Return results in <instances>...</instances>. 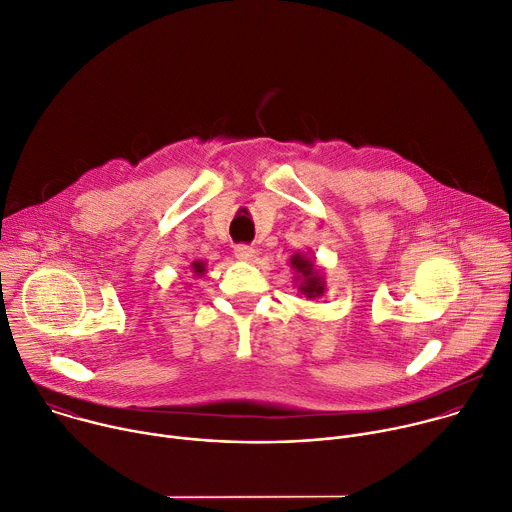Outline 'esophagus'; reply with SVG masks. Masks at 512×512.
Listing matches in <instances>:
<instances>
[{"instance_id":"34e87169","label":"esophagus","mask_w":512,"mask_h":512,"mask_svg":"<svg viewBox=\"0 0 512 512\" xmlns=\"http://www.w3.org/2000/svg\"><path fill=\"white\" fill-rule=\"evenodd\" d=\"M235 257L239 261H251L255 257V249L251 245H237L235 247Z\"/></svg>"}]
</instances>
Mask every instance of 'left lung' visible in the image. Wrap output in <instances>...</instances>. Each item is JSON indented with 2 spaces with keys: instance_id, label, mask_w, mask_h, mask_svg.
<instances>
[{
  "instance_id": "left-lung-1",
  "label": "left lung",
  "mask_w": 512,
  "mask_h": 512,
  "mask_svg": "<svg viewBox=\"0 0 512 512\" xmlns=\"http://www.w3.org/2000/svg\"><path fill=\"white\" fill-rule=\"evenodd\" d=\"M289 263H291V267H293V271H295V275H297V281H299V287H297V289H299L305 297H309V299L321 297L323 291H325V281H323V277L319 275V271H317V267H315V261L309 259V257H305V255L295 253V255L289 259Z\"/></svg>"
}]
</instances>
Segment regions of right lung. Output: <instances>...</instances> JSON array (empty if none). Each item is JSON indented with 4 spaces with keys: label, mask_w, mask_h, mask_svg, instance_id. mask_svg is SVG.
<instances>
[{
    "label": "right lung",
    "mask_w": 512,
    "mask_h": 512,
    "mask_svg": "<svg viewBox=\"0 0 512 512\" xmlns=\"http://www.w3.org/2000/svg\"><path fill=\"white\" fill-rule=\"evenodd\" d=\"M193 271H195V275H203L205 273V263L203 261H195L193 263Z\"/></svg>",
    "instance_id": "add662e5"
}]
</instances>
